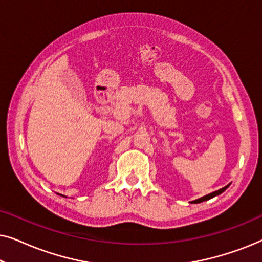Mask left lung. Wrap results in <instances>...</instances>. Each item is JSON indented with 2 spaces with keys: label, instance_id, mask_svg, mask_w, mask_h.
Masks as SVG:
<instances>
[{
  "label": "left lung",
  "instance_id": "obj_1",
  "mask_svg": "<svg viewBox=\"0 0 262 262\" xmlns=\"http://www.w3.org/2000/svg\"><path fill=\"white\" fill-rule=\"evenodd\" d=\"M230 185V184H229ZM229 185H227L225 186V187H223V188H221V189H218V191H214V192H212V193H210V194H206V195H204V196H202V198H199V199H196V200H193V204H198V203H203V202H206V200H209V199H211V198H213V196H216V195H218V194H221V193H223L225 189H227L228 187H229Z\"/></svg>",
  "mask_w": 262,
  "mask_h": 262
}]
</instances>
